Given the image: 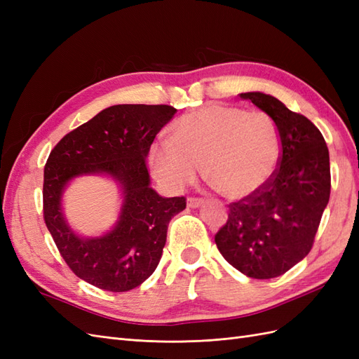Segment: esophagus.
Segmentation results:
<instances>
[{
    "mask_svg": "<svg viewBox=\"0 0 359 359\" xmlns=\"http://www.w3.org/2000/svg\"><path fill=\"white\" fill-rule=\"evenodd\" d=\"M203 199L202 198H189L187 199V206L189 208H198V206L203 205Z\"/></svg>",
    "mask_w": 359,
    "mask_h": 359,
    "instance_id": "1",
    "label": "esophagus"
}]
</instances>
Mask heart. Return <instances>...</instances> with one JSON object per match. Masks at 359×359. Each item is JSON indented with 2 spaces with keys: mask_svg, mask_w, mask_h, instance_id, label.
I'll return each instance as SVG.
<instances>
[{
  "mask_svg": "<svg viewBox=\"0 0 359 359\" xmlns=\"http://www.w3.org/2000/svg\"><path fill=\"white\" fill-rule=\"evenodd\" d=\"M170 142L149 151L151 168L172 187L198 177L227 199H243L274 177L281 139L274 119L262 111L208 104L181 116L170 127Z\"/></svg>",
  "mask_w": 359,
  "mask_h": 359,
  "instance_id": "b5f03b06",
  "label": "heart"
}]
</instances>
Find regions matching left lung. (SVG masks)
I'll return each mask as SVG.
<instances>
[{
  "label": "left lung",
  "mask_w": 359,
  "mask_h": 359,
  "mask_svg": "<svg viewBox=\"0 0 359 359\" xmlns=\"http://www.w3.org/2000/svg\"><path fill=\"white\" fill-rule=\"evenodd\" d=\"M274 119L281 139L278 168L256 193L229 205L214 240L223 257L252 278H274L306 257L331 193L328 147L309 118L264 93H243Z\"/></svg>",
  "instance_id": "obj_1"
}]
</instances>
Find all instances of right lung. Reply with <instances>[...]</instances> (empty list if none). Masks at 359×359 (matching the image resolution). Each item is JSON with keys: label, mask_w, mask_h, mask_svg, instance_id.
<instances>
[{"label": "right lung", "mask_w": 359, "mask_h": 359, "mask_svg": "<svg viewBox=\"0 0 359 359\" xmlns=\"http://www.w3.org/2000/svg\"><path fill=\"white\" fill-rule=\"evenodd\" d=\"M177 109L168 104H115L67 133L50 151L43 175V219L67 266L79 278L109 292L135 289L154 273L168 224L186 198H161L149 187L147 156ZM107 172L123 186L117 226L83 241L60 212L65 184L83 172Z\"/></svg>", "instance_id": "right-lung-1"}]
</instances>
